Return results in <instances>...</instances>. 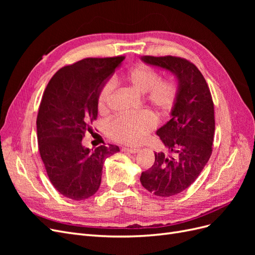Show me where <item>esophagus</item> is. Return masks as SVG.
<instances>
[{"label":"esophagus","mask_w":255,"mask_h":255,"mask_svg":"<svg viewBox=\"0 0 255 255\" xmlns=\"http://www.w3.org/2000/svg\"><path fill=\"white\" fill-rule=\"evenodd\" d=\"M122 151L130 153V154H136V153L140 151V149H138V148H123Z\"/></svg>","instance_id":"34e87169"}]
</instances>
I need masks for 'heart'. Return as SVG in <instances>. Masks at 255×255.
Here are the masks:
<instances>
[{
	"mask_svg": "<svg viewBox=\"0 0 255 255\" xmlns=\"http://www.w3.org/2000/svg\"><path fill=\"white\" fill-rule=\"evenodd\" d=\"M129 88L139 95H145V102L158 115L165 116L172 109L176 98V86L171 81H160L159 74L152 68L139 65L134 67L125 78ZM115 83L107 82L98 97L100 112L109 110ZM156 122L149 114L119 116L107 127V133L114 140L125 144H138L155 127Z\"/></svg>",
	"mask_w": 255,
	"mask_h": 255,
	"instance_id": "1",
	"label": "heart"
}]
</instances>
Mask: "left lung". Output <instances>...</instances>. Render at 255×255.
I'll list each match as a JSON object with an SVG mask.
<instances>
[{"instance_id":"obj_1","label":"left lung","mask_w":255,"mask_h":255,"mask_svg":"<svg viewBox=\"0 0 255 255\" xmlns=\"http://www.w3.org/2000/svg\"><path fill=\"white\" fill-rule=\"evenodd\" d=\"M140 59L171 72L177 83L170 120L156 130L169 153L154 152L155 161L140 176L141 185L151 194L171 197L188 188L211 157L214 103L202 73L188 60L174 56Z\"/></svg>"}]
</instances>
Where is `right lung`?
Masks as SVG:
<instances>
[{"mask_svg": "<svg viewBox=\"0 0 255 255\" xmlns=\"http://www.w3.org/2000/svg\"><path fill=\"white\" fill-rule=\"evenodd\" d=\"M125 57L85 58L50 80L37 117L41 159L60 195L81 201L98 191L105 159L117 145L88 149L82 142L97 119L98 97Z\"/></svg>", "mask_w": 255, "mask_h": 255, "instance_id": "obj_1", "label": "right lung"}]
</instances>
